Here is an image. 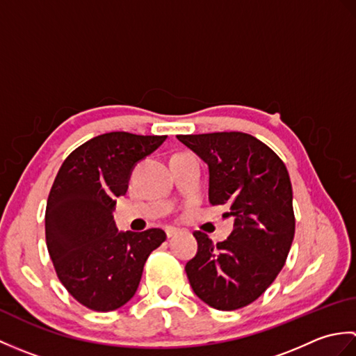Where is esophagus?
<instances>
[{
	"mask_svg": "<svg viewBox=\"0 0 356 356\" xmlns=\"http://www.w3.org/2000/svg\"><path fill=\"white\" fill-rule=\"evenodd\" d=\"M166 237L168 238H172V237H176L177 234H179V229H176V228H166Z\"/></svg>",
	"mask_w": 356,
	"mask_h": 356,
	"instance_id": "1",
	"label": "esophagus"
}]
</instances>
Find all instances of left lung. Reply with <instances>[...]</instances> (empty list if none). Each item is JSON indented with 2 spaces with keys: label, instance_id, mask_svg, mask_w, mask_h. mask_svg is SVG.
Listing matches in <instances>:
<instances>
[{
  "label": "left lung",
  "instance_id": "obj_1",
  "mask_svg": "<svg viewBox=\"0 0 356 356\" xmlns=\"http://www.w3.org/2000/svg\"><path fill=\"white\" fill-rule=\"evenodd\" d=\"M209 166V203L228 205L231 236L214 245L194 232L197 254L185 270L194 293L218 311L251 305L284 266L295 234L292 186L286 165L251 134H179Z\"/></svg>",
  "mask_w": 356,
  "mask_h": 356
}]
</instances>
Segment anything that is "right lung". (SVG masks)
<instances>
[{
    "instance_id": "right-lung-1",
    "label": "right lung",
    "mask_w": 356,
    "mask_h": 356,
    "mask_svg": "<svg viewBox=\"0 0 356 356\" xmlns=\"http://www.w3.org/2000/svg\"><path fill=\"white\" fill-rule=\"evenodd\" d=\"M166 136L105 133L73 149L59 168L45 208V243L59 282L92 311L110 312L138 291L143 264L166 234L119 232L115 199L125 195L133 166Z\"/></svg>"
}]
</instances>
